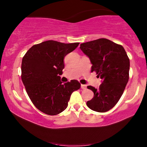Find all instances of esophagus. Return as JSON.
Returning <instances> with one entry per match:
<instances>
[{
  "label": "esophagus",
  "mask_w": 147,
  "mask_h": 147,
  "mask_svg": "<svg viewBox=\"0 0 147 147\" xmlns=\"http://www.w3.org/2000/svg\"><path fill=\"white\" fill-rule=\"evenodd\" d=\"M86 85H85V84H82L81 85V88H82V89H86Z\"/></svg>",
  "instance_id": "34e87169"
}]
</instances>
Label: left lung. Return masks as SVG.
Wrapping results in <instances>:
<instances>
[{
    "mask_svg": "<svg viewBox=\"0 0 147 147\" xmlns=\"http://www.w3.org/2000/svg\"><path fill=\"white\" fill-rule=\"evenodd\" d=\"M80 49L90 59L91 72L102 79L98 89L88 86L94 97L86 104L91 110L104 113L113 108L129 79L130 61L121 45L106 38H99L82 43Z\"/></svg>",
    "mask_w": 147,
    "mask_h": 147,
    "instance_id": "obj_1",
    "label": "left lung"
}]
</instances>
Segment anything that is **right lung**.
Returning a JSON list of instances; mask_svg holds the SVG:
<instances>
[{
  "mask_svg": "<svg viewBox=\"0 0 147 147\" xmlns=\"http://www.w3.org/2000/svg\"><path fill=\"white\" fill-rule=\"evenodd\" d=\"M79 44L49 40L33 45L23 57L22 82L32 102L41 112L49 115L63 112L71 94L80 88L78 81L63 84L60 77L64 57Z\"/></svg>",
  "mask_w": 147,
  "mask_h": 147,
  "instance_id": "1",
  "label": "right lung"
}]
</instances>
